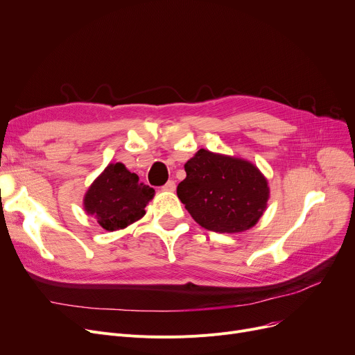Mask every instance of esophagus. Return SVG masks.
<instances>
[{"label":"esophagus","instance_id":"esophagus-1","mask_svg":"<svg viewBox=\"0 0 355 355\" xmlns=\"http://www.w3.org/2000/svg\"><path fill=\"white\" fill-rule=\"evenodd\" d=\"M162 190H164V191H174V190H175V182H174L173 180L166 181V184L162 185Z\"/></svg>","mask_w":355,"mask_h":355}]
</instances>
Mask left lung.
<instances>
[{"mask_svg":"<svg viewBox=\"0 0 355 355\" xmlns=\"http://www.w3.org/2000/svg\"><path fill=\"white\" fill-rule=\"evenodd\" d=\"M184 168L187 177L178 184L177 196L201 227L245 232L266 210L268 180L252 162L200 149Z\"/></svg>","mask_w":355,"mask_h":355,"instance_id":"obj_1","label":"left lung"}]
</instances>
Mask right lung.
<instances>
[{
	"label": "right lung",
	"instance_id": "1",
	"mask_svg": "<svg viewBox=\"0 0 355 355\" xmlns=\"http://www.w3.org/2000/svg\"><path fill=\"white\" fill-rule=\"evenodd\" d=\"M154 194V189L141 182L135 173L128 171L123 164L116 162L109 164L93 181L85 196L83 206L85 211L95 217L105 230L115 232L139 220Z\"/></svg>",
	"mask_w": 355,
	"mask_h": 355
}]
</instances>
